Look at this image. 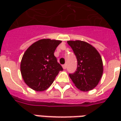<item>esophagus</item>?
Segmentation results:
<instances>
[{"mask_svg":"<svg viewBox=\"0 0 121 121\" xmlns=\"http://www.w3.org/2000/svg\"><path fill=\"white\" fill-rule=\"evenodd\" d=\"M62 67H63V69H65L67 68V65H66V64H65V65H62Z\"/></svg>","mask_w":121,"mask_h":121,"instance_id":"34e87169","label":"esophagus"}]
</instances>
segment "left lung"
Listing matches in <instances>:
<instances>
[{"label": "left lung", "mask_w": 121, "mask_h": 121, "mask_svg": "<svg viewBox=\"0 0 121 121\" xmlns=\"http://www.w3.org/2000/svg\"><path fill=\"white\" fill-rule=\"evenodd\" d=\"M76 56L78 66L69 76L75 86L82 91H88L98 85L103 73L102 58L95 48L83 41H68Z\"/></svg>", "instance_id": "obj_1"}]
</instances>
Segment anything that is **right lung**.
<instances>
[{"instance_id": "add662e5", "label": "right lung", "mask_w": 121, "mask_h": 121, "mask_svg": "<svg viewBox=\"0 0 121 121\" xmlns=\"http://www.w3.org/2000/svg\"><path fill=\"white\" fill-rule=\"evenodd\" d=\"M61 43L60 40L40 39L25 51L21 62V73L26 84L31 89L45 91L63 70L54 54Z\"/></svg>"}]
</instances>
